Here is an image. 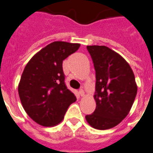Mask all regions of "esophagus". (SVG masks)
<instances>
[{
	"mask_svg": "<svg viewBox=\"0 0 153 153\" xmlns=\"http://www.w3.org/2000/svg\"><path fill=\"white\" fill-rule=\"evenodd\" d=\"M79 94H80V96H85V91H84L82 89H81V90L79 91Z\"/></svg>",
	"mask_w": 153,
	"mask_h": 153,
	"instance_id": "esophagus-1",
	"label": "esophagus"
}]
</instances>
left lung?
I'll return each instance as SVG.
<instances>
[{"instance_id":"1","label":"left lung","mask_w":153,"mask_h":153,"mask_svg":"<svg viewBox=\"0 0 153 153\" xmlns=\"http://www.w3.org/2000/svg\"><path fill=\"white\" fill-rule=\"evenodd\" d=\"M86 48L96 70V107L85 120L96 129H109L128 115L134 104L137 91L134 74L123 57L108 47Z\"/></svg>"}]
</instances>
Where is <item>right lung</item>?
Here are the masks:
<instances>
[{"label":"right lung","instance_id":"right-lung-1","mask_svg":"<svg viewBox=\"0 0 153 153\" xmlns=\"http://www.w3.org/2000/svg\"><path fill=\"white\" fill-rule=\"evenodd\" d=\"M80 44L57 41L37 53L23 71L18 91L28 115L43 126L59 123L76 96L68 89L62 70L64 59Z\"/></svg>","mask_w":153,"mask_h":153}]
</instances>
